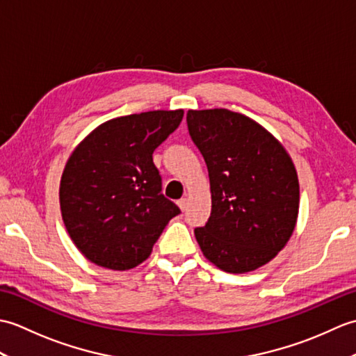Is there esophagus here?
Here are the masks:
<instances>
[{"instance_id": "1", "label": "esophagus", "mask_w": 356, "mask_h": 356, "mask_svg": "<svg viewBox=\"0 0 356 356\" xmlns=\"http://www.w3.org/2000/svg\"><path fill=\"white\" fill-rule=\"evenodd\" d=\"M177 205H179L180 209L185 211V209L188 208V200H186V199H180V200L177 202Z\"/></svg>"}]
</instances>
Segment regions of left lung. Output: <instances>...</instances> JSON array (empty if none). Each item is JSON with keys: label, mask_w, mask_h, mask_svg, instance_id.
I'll return each mask as SVG.
<instances>
[{"label": "left lung", "mask_w": 356, "mask_h": 356, "mask_svg": "<svg viewBox=\"0 0 356 356\" xmlns=\"http://www.w3.org/2000/svg\"><path fill=\"white\" fill-rule=\"evenodd\" d=\"M188 131L205 159L211 216L194 234L203 255L231 274L269 263L291 238L300 185L291 156L255 120L226 108L190 110Z\"/></svg>", "instance_id": "obj_1"}]
</instances>
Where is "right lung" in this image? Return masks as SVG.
Segmentation results:
<instances>
[{
    "label": "right lung",
    "mask_w": 356,
    "mask_h": 356,
    "mask_svg": "<svg viewBox=\"0 0 356 356\" xmlns=\"http://www.w3.org/2000/svg\"><path fill=\"white\" fill-rule=\"evenodd\" d=\"M184 110L107 120L74 148L59 203L70 238L97 266L127 270L145 261L180 209L162 194L154 149L182 122Z\"/></svg>",
    "instance_id": "right-lung-1"
}]
</instances>
